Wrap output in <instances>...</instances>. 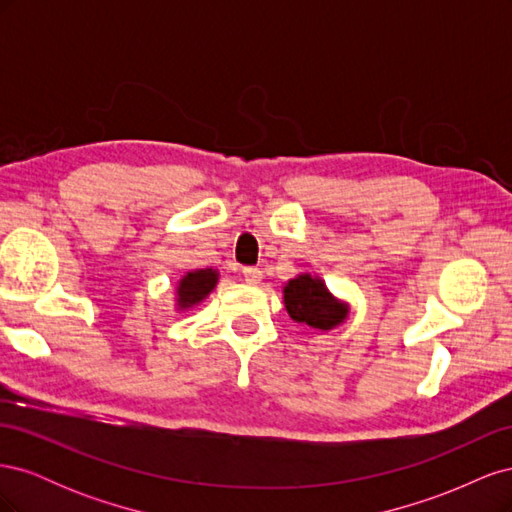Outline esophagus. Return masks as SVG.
<instances>
[{
	"label": "esophagus",
	"instance_id": "obj_1",
	"mask_svg": "<svg viewBox=\"0 0 512 512\" xmlns=\"http://www.w3.org/2000/svg\"><path fill=\"white\" fill-rule=\"evenodd\" d=\"M243 277H245L247 284H258V282H260V269H256V267H245V269H243Z\"/></svg>",
	"mask_w": 512,
	"mask_h": 512
}]
</instances>
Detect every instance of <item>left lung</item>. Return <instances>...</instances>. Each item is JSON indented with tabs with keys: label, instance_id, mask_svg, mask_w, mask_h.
<instances>
[{
	"label": "left lung",
	"instance_id": "obj_1",
	"mask_svg": "<svg viewBox=\"0 0 512 512\" xmlns=\"http://www.w3.org/2000/svg\"><path fill=\"white\" fill-rule=\"evenodd\" d=\"M284 305L294 322L318 331H329L348 318V305L335 299L320 277L309 273L284 286Z\"/></svg>",
	"mask_w": 512,
	"mask_h": 512
}]
</instances>
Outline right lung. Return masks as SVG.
Listing matches in <instances>:
<instances>
[{
  "mask_svg": "<svg viewBox=\"0 0 512 512\" xmlns=\"http://www.w3.org/2000/svg\"><path fill=\"white\" fill-rule=\"evenodd\" d=\"M220 273L215 269H196L185 273L177 284V307L190 309L209 297V292L218 284Z\"/></svg>",
  "mask_w": 512,
  "mask_h": 512,
  "instance_id": "obj_1",
  "label": "right lung"
}]
</instances>
